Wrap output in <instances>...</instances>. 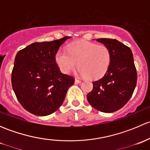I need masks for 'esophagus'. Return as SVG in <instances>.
I'll return each mask as SVG.
<instances>
[{"mask_svg":"<svg viewBox=\"0 0 150 150\" xmlns=\"http://www.w3.org/2000/svg\"><path fill=\"white\" fill-rule=\"evenodd\" d=\"M75 83H81V80L78 79V78H75Z\"/></svg>","mask_w":150,"mask_h":150,"instance_id":"obj_1","label":"esophagus"}]
</instances>
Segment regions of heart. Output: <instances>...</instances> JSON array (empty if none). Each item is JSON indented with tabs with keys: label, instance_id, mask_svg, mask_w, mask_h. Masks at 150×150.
<instances>
[{
	"label": "heart",
	"instance_id": "1",
	"mask_svg": "<svg viewBox=\"0 0 150 150\" xmlns=\"http://www.w3.org/2000/svg\"><path fill=\"white\" fill-rule=\"evenodd\" d=\"M56 62L63 73L68 74L78 66L80 75L96 80L105 75L111 64L110 48L104 45L87 41H76L64 50L57 51Z\"/></svg>",
	"mask_w": 150,
	"mask_h": 150
}]
</instances>
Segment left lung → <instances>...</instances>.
Here are the masks:
<instances>
[{"instance_id": "left-lung-1", "label": "left lung", "mask_w": 150, "mask_h": 150, "mask_svg": "<svg viewBox=\"0 0 150 150\" xmlns=\"http://www.w3.org/2000/svg\"><path fill=\"white\" fill-rule=\"evenodd\" d=\"M98 42L110 48L111 64L101 79L93 82V90L87 95L89 104L103 112L122 108L131 99L137 82V72L132 51L115 39L99 38Z\"/></svg>"}]
</instances>
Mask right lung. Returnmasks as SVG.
Listing matches in <instances>:
<instances>
[{"mask_svg": "<svg viewBox=\"0 0 150 150\" xmlns=\"http://www.w3.org/2000/svg\"><path fill=\"white\" fill-rule=\"evenodd\" d=\"M70 37L50 42L33 43L16 54L11 84L21 105L29 112L46 116L62 105L75 79L62 73L56 54Z\"/></svg>", "mask_w": 150, "mask_h": 150, "instance_id": "add662e5", "label": "right lung"}]
</instances>
